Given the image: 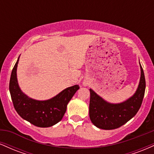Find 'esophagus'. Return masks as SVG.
<instances>
[{"label":"esophagus","instance_id":"obj_1","mask_svg":"<svg viewBox=\"0 0 154 154\" xmlns=\"http://www.w3.org/2000/svg\"><path fill=\"white\" fill-rule=\"evenodd\" d=\"M85 85H87V84H85Z\"/></svg>","mask_w":154,"mask_h":154}]
</instances>
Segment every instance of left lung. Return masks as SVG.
<instances>
[{
	"mask_svg": "<svg viewBox=\"0 0 154 154\" xmlns=\"http://www.w3.org/2000/svg\"><path fill=\"white\" fill-rule=\"evenodd\" d=\"M140 79L137 91L132 97L122 103H109L90 89L89 115L95 126L103 130H114L122 126L135 116L141 106L146 90V79L140 63Z\"/></svg>",
	"mask_w": 154,
	"mask_h": 154,
	"instance_id": "left-lung-1",
	"label": "left lung"
}]
</instances>
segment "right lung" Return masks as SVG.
<instances>
[{
    "label": "right lung",
    "instance_id": "obj_1",
    "mask_svg": "<svg viewBox=\"0 0 154 154\" xmlns=\"http://www.w3.org/2000/svg\"><path fill=\"white\" fill-rule=\"evenodd\" d=\"M15 63L9 82V91L15 110L22 119L39 128H48L62 119L66 106L79 89L78 85L64 89L54 98L38 100L29 98L21 91L17 77V64Z\"/></svg>",
    "mask_w": 154,
    "mask_h": 154
}]
</instances>
